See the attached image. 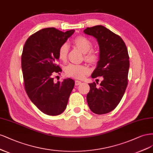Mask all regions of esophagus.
<instances>
[{
  "label": "esophagus",
  "instance_id": "obj_1",
  "mask_svg": "<svg viewBox=\"0 0 153 153\" xmlns=\"http://www.w3.org/2000/svg\"><path fill=\"white\" fill-rule=\"evenodd\" d=\"M81 82H81V81H79V80H76V81H75L76 85H81Z\"/></svg>",
  "mask_w": 153,
  "mask_h": 153
}]
</instances>
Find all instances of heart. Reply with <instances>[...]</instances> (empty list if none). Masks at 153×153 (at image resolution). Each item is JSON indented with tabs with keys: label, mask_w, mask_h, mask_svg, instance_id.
<instances>
[{
	"label": "heart",
	"mask_w": 153,
	"mask_h": 153,
	"mask_svg": "<svg viewBox=\"0 0 153 153\" xmlns=\"http://www.w3.org/2000/svg\"><path fill=\"white\" fill-rule=\"evenodd\" d=\"M73 43L83 53H85V59L90 63H96L99 56L97 52L92 49L93 44L89 39L85 36H77L74 39ZM68 52V46L67 43H64L58 49V55L61 60H65ZM89 71V68L86 65H79L76 63H70L65 67V74L74 78H82Z\"/></svg>",
	"instance_id": "b5f03b06"
}]
</instances>
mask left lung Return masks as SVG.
Masks as SVG:
<instances>
[{
    "mask_svg": "<svg viewBox=\"0 0 153 153\" xmlns=\"http://www.w3.org/2000/svg\"><path fill=\"white\" fill-rule=\"evenodd\" d=\"M84 33L96 38L99 46V59L91 77H103L98 87L95 82L89 83L87 102L93 112L106 114L115 109L125 92L130 67L128 53L123 39L102 25L88 27Z\"/></svg>",
    "mask_w": 153,
    "mask_h": 153,
    "instance_id": "left-lung-1",
    "label": "left lung"
}]
</instances>
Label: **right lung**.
<instances>
[{"mask_svg":"<svg viewBox=\"0 0 153 153\" xmlns=\"http://www.w3.org/2000/svg\"><path fill=\"white\" fill-rule=\"evenodd\" d=\"M75 30L63 32L43 28L29 37L22 55L25 88L30 98L44 114L57 116L65 111L75 82L71 78L54 82L53 75L62 70L56 64L58 49Z\"/></svg>","mask_w":153,"mask_h":153,"instance_id":"right-lung-1","label":"right lung"}]
</instances>
